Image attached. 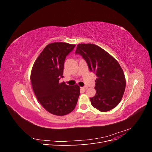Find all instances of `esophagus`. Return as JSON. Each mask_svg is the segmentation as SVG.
Instances as JSON below:
<instances>
[{
  "label": "esophagus",
  "mask_w": 152,
  "mask_h": 152,
  "mask_svg": "<svg viewBox=\"0 0 152 152\" xmlns=\"http://www.w3.org/2000/svg\"><path fill=\"white\" fill-rule=\"evenodd\" d=\"M87 89V86H84V87H81V89L83 90V91H86Z\"/></svg>",
  "instance_id": "34e87169"
}]
</instances>
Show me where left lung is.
Masks as SVG:
<instances>
[{"instance_id": "8db88e82", "label": "left lung", "mask_w": 152, "mask_h": 152, "mask_svg": "<svg viewBox=\"0 0 152 152\" xmlns=\"http://www.w3.org/2000/svg\"><path fill=\"white\" fill-rule=\"evenodd\" d=\"M79 54L96 76L95 96L90 98L93 107L100 112H108L121 102L126 88V78L118 61L106 50L93 44L77 45Z\"/></svg>"}]
</instances>
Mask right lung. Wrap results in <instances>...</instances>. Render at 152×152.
<instances>
[{"label":"right lung","mask_w":152,"mask_h":152,"mask_svg":"<svg viewBox=\"0 0 152 152\" xmlns=\"http://www.w3.org/2000/svg\"><path fill=\"white\" fill-rule=\"evenodd\" d=\"M75 44L53 42L47 45L35 60L30 80L41 105L50 113L63 116L72 112L80 95L77 84L70 86L59 82L63 77L64 63Z\"/></svg>","instance_id":"obj_1"}]
</instances>
